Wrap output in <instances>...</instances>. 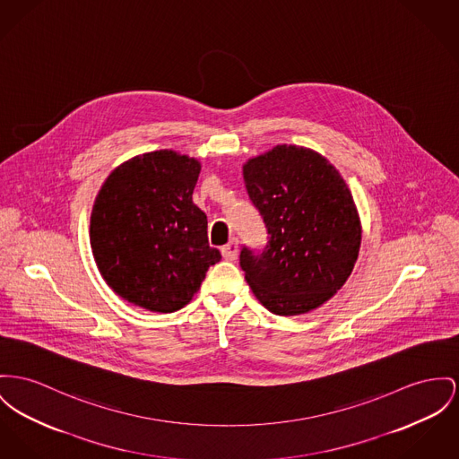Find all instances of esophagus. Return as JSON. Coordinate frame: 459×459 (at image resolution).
Instances as JSON below:
<instances>
[{
  "mask_svg": "<svg viewBox=\"0 0 459 459\" xmlns=\"http://www.w3.org/2000/svg\"><path fill=\"white\" fill-rule=\"evenodd\" d=\"M221 254L226 261H235L237 254H238V242L237 240H230L224 247H221Z\"/></svg>",
  "mask_w": 459,
  "mask_h": 459,
  "instance_id": "obj_1",
  "label": "esophagus"
}]
</instances>
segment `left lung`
I'll use <instances>...</instances> for the list:
<instances>
[{"label":"left lung","mask_w":459,"mask_h":459,"mask_svg":"<svg viewBox=\"0 0 459 459\" xmlns=\"http://www.w3.org/2000/svg\"><path fill=\"white\" fill-rule=\"evenodd\" d=\"M244 179L268 233L261 250H240L252 292L283 316L324 305L348 280L362 240L348 186L324 156L285 144L248 160Z\"/></svg>","instance_id":"1"}]
</instances>
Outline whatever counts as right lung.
Segmentation results:
<instances>
[{
  "instance_id": "add662e5",
  "label": "right lung",
  "mask_w": 459,
  "mask_h": 459,
  "mask_svg": "<svg viewBox=\"0 0 459 459\" xmlns=\"http://www.w3.org/2000/svg\"><path fill=\"white\" fill-rule=\"evenodd\" d=\"M200 163L169 150L135 156L102 184L91 244L108 285L128 303L172 313L221 261L207 215L193 204Z\"/></svg>"
}]
</instances>
